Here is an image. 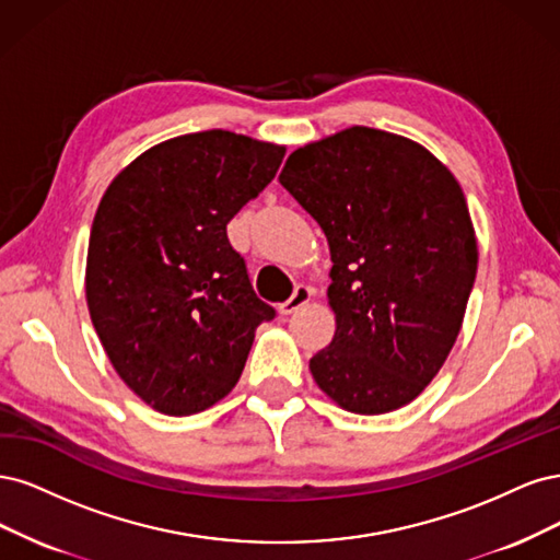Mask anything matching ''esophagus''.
<instances>
[{
  "label": "esophagus",
  "instance_id": "obj_1",
  "mask_svg": "<svg viewBox=\"0 0 560 560\" xmlns=\"http://www.w3.org/2000/svg\"><path fill=\"white\" fill-rule=\"evenodd\" d=\"M312 300V288L310 285H298L295 288V291H293V295L291 298H288L285 302H281V306H279V312L281 314H293V312H298L300 310V306H304L306 302H310Z\"/></svg>",
  "mask_w": 560,
  "mask_h": 560
}]
</instances>
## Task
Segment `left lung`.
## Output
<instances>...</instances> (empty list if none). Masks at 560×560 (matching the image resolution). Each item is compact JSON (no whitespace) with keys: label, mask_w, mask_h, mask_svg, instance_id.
Masks as SVG:
<instances>
[{"label":"left lung","mask_w":560,"mask_h":560,"mask_svg":"<svg viewBox=\"0 0 560 560\" xmlns=\"http://www.w3.org/2000/svg\"><path fill=\"white\" fill-rule=\"evenodd\" d=\"M330 246L337 330L310 360L341 409L386 413L435 378L477 277L465 195L421 143L353 128L288 155L279 174Z\"/></svg>","instance_id":"8db88e82"}]
</instances>
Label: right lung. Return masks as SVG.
<instances>
[{
	"label": "right lung",
	"instance_id": "add662e5",
	"mask_svg": "<svg viewBox=\"0 0 560 560\" xmlns=\"http://www.w3.org/2000/svg\"><path fill=\"white\" fill-rule=\"evenodd\" d=\"M285 147L207 130L141 153L106 188L90 230L85 300L114 370L170 417L223 400L256 328L275 318L228 223L272 182Z\"/></svg>",
	"mask_w": 560,
	"mask_h": 560
}]
</instances>
